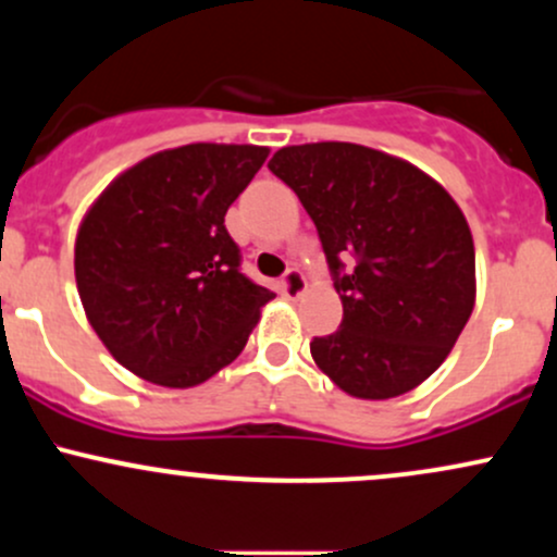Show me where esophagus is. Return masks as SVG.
I'll return each instance as SVG.
<instances>
[{
  "instance_id": "obj_1",
  "label": "esophagus",
  "mask_w": 557,
  "mask_h": 557,
  "mask_svg": "<svg viewBox=\"0 0 557 557\" xmlns=\"http://www.w3.org/2000/svg\"><path fill=\"white\" fill-rule=\"evenodd\" d=\"M280 293H283L285 298H300L306 293V277L304 272L298 270V267H290L283 274V280H280Z\"/></svg>"
}]
</instances>
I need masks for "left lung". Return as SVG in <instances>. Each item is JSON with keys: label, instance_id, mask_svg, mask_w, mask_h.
I'll return each instance as SVG.
<instances>
[{"label": "left lung", "instance_id": "left-lung-1", "mask_svg": "<svg viewBox=\"0 0 557 557\" xmlns=\"http://www.w3.org/2000/svg\"><path fill=\"white\" fill-rule=\"evenodd\" d=\"M267 168L314 220L343 300L341 330L311 341L317 367L363 400L421 385L474 309V240L458 203L413 164L343 140L285 146Z\"/></svg>", "mask_w": 557, "mask_h": 557}]
</instances>
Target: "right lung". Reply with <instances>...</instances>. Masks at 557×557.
Here are the masks:
<instances>
[{
    "label": "right lung",
    "mask_w": 557,
    "mask_h": 557,
    "mask_svg": "<svg viewBox=\"0 0 557 557\" xmlns=\"http://www.w3.org/2000/svg\"><path fill=\"white\" fill-rule=\"evenodd\" d=\"M270 149L188 144L110 183L75 240L88 322L133 374L194 387L238 359L272 290L240 272L230 203Z\"/></svg>",
    "instance_id": "1"
}]
</instances>
